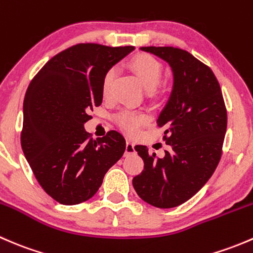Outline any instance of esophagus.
I'll return each mask as SVG.
<instances>
[{
	"label": "esophagus",
	"instance_id": "1",
	"mask_svg": "<svg viewBox=\"0 0 253 253\" xmlns=\"http://www.w3.org/2000/svg\"><path fill=\"white\" fill-rule=\"evenodd\" d=\"M134 152H136V150H134V143L132 142L131 139H127L126 141V152H125V154L129 155V154H133Z\"/></svg>",
	"mask_w": 253,
	"mask_h": 253
}]
</instances>
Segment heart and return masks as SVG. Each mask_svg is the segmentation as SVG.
Returning <instances> with one entry per match:
<instances>
[{"mask_svg":"<svg viewBox=\"0 0 253 253\" xmlns=\"http://www.w3.org/2000/svg\"><path fill=\"white\" fill-rule=\"evenodd\" d=\"M128 65L131 70L136 73L137 77L139 78V81L142 82L144 88L148 90H152L153 94L157 93L155 86L159 84L163 75L162 63L148 53H137L129 60ZM115 75H116V72H115L114 68L108 70L104 75L103 81H101V91H103L104 96H108L110 93ZM116 122L124 131L128 132V133H136L143 125L147 124L148 116L142 112L125 110L117 115Z\"/></svg>","mask_w":253,"mask_h":253,"instance_id":"1","label":"heart"}]
</instances>
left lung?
I'll list each match as a JSON object with an SVG mask.
<instances>
[{
	"mask_svg": "<svg viewBox=\"0 0 253 253\" xmlns=\"http://www.w3.org/2000/svg\"><path fill=\"white\" fill-rule=\"evenodd\" d=\"M167 61L174 86L158 119L168 145L158 158L145 145H136L144 169L132 183L144 202L157 208H174L196 195L215 171L226 132L228 115L219 82L213 71L182 48L147 46Z\"/></svg>",
	"mask_w": 253,
	"mask_h": 253,
	"instance_id": "8db88e82",
	"label": "left lung"
}]
</instances>
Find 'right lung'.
<instances>
[{"label": "right lung", "mask_w": 253, "mask_h": 253, "mask_svg": "<svg viewBox=\"0 0 253 253\" xmlns=\"http://www.w3.org/2000/svg\"><path fill=\"white\" fill-rule=\"evenodd\" d=\"M133 46L77 44L61 51L30 82L23 104L20 144L42 190L61 205L93 197L106 171L124 155L117 131L93 139L84 124L101 105V81Z\"/></svg>", "instance_id": "add662e5"}]
</instances>
